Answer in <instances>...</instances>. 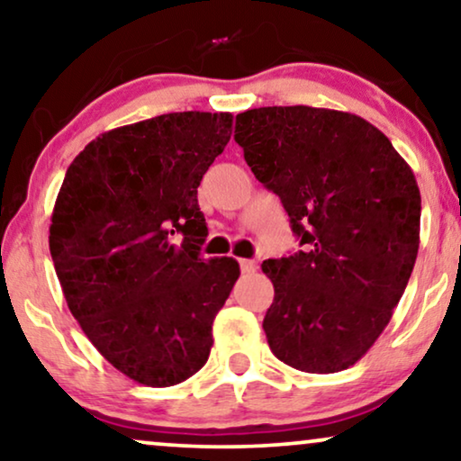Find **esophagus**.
Wrapping results in <instances>:
<instances>
[{
  "label": "esophagus",
  "mask_w": 461,
  "mask_h": 461,
  "mask_svg": "<svg viewBox=\"0 0 461 461\" xmlns=\"http://www.w3.org/2000/svg\"><path fill=\"white\" fill-rule=\"evenodd\" d=\"M239 267H241V273H254V270L258 268V264L254 260H239Z\"/></svg>",
  "instance_id": "34e87169"
}]
</instances>
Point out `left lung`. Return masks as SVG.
Segmentation results:
<instances>
[{
    "label": "left lung",
    "mask_w": 461,
    "mask_h": 461,
    "mask_svg": "<svg viewBox=\"0 0 461 461\" xmlns=\"http://www.w3.org/2000/svg\"><path fill=\"white\" fill-rule=\"evenodd\" d=\"M235 140L304 245L262 264L270 350L306 374L348 369L390 323L418 258L411 167L363 117L304 104L239 113Z\"/></svg>",
    "instance_id": "obj_1"
}]
</instances>
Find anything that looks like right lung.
I'll return each mask as SVG.
<instances>
[{
    "instance_id": "right-lung-1",
    "label": "right lung",
    "mask_w": 461,
    "mask_h": 461,
    "mask_svg": "<svg viewBox=\"0 0 461 461\" xmlns=\"http://www.w3.org/2000/svg\"><path fill=\"white\" fill-rule=\"evenodd\" d=\"M230 113H167L104 131L67 169L50 254L68 311L113 367L166 388L203 367L239 279L201 258L197 186L230 140Z\"/></svg>"
}]
</instances>
